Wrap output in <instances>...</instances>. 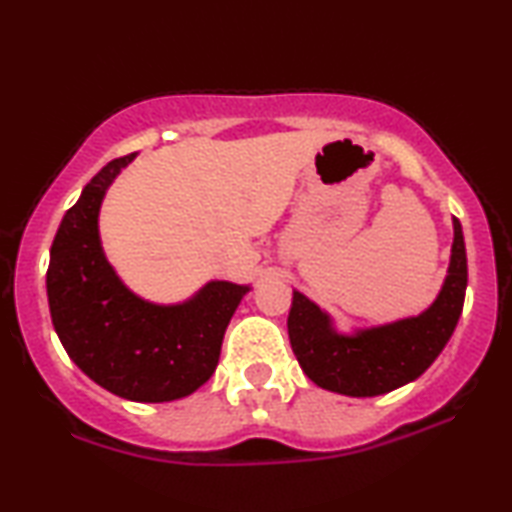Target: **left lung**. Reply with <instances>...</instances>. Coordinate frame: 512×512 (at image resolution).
<instances>
[{"instance_id": "obj_1", "label": "left lung", "mask_w": 512, "mask_h": 512, "mask_svg": "<svg viewBox=\"0 0 512 512\" xmlns=\"http://www.w3.org/2000/svg\"><path fill=\"white\" fill-rule=\"evenodd\" d=\"M467 255L461 221L454 216V244L438 298L422 314L395 323L336 332L329 314L293 291L289 341L305 375L325 391L350 397L391 393L427 370L452 339L463 311Z\"/></svg>"}]
</instances>
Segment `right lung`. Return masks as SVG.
<instances>
[{
    "label": "right lung",
    "instance_id": "obj_1",
    "mask_svg": "<svg viewBox=\"0 0 512 512\" xmlns=\"http://www.w3.org/2000/svg\"><path fill=\"white\" fill-rule=\"evenodd\" d=\"M135 153L108 162L60 221L49 253L51 323L76 366L133 402L192 395L219 363L225 327L250 287L223 280L178 305H155L119 280L99 237V210Z\"/></svg>",
    "mask_w": 512,
    "mask_h": 512
}]
</instances>
